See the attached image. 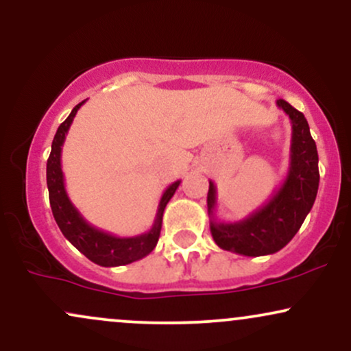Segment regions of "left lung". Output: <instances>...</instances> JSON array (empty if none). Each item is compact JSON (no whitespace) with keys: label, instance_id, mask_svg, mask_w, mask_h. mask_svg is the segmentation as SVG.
<instances>
[{"label":"left lung","instance_id":"obj_1","mask_svg":"<svg viewBox=\"0 0 351 351\" xmlns=\"http://www.w3.org/2000/svg\"><path fill=\"white\" fill-rule=\"evenodd\" d=\"M277 107L292 122L291 162L284 183L274 191L272 198L241 221H219L216 211V186L209 181L208 215L209 229L215 243L224 251L241 256H269L280 251L292 241L315 203L318 191V153L310 128L302 112L285 100Z\"/></svg>","mask_w":351,"mask_h":351}]
</instances>
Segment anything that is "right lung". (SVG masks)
Returning <instances> with one entry per match:
<instances>
[{
  "label": "right lung",
  "mask_w": 351,
  "mask_h": 351,
  "mask_svg": "<svg viewBox=\"0 0 351 351\" xmlns=\"http://www.w3.org/2000/svg\"><path fill=\"white\" fill-rule=\"evenodd\" d=\"M84 104H86V100H82L72 108L69 117L59 125L54 140H52L51 155L47 158L46 168L52 215H54L56 223H58L64 237L92 263L102 265V267H117V265L135 263V261L143 259L145 256H148L155 249L156 243H158L160 231H162L163 211L167 208L168 201L171 199V196L178 189L181 181H175L165 189L162 199L158 203V209H156L155 223H153L150 231L143 232V234L134 237H119L87 223L84 216L77 211V208L72 204L69 196H67L62 167H60V153H62L64 140H66L67 132H69L72 120H74L75 114Z\"/></svg>",
  "instance_id": "add662e5"
}]
</instances>
